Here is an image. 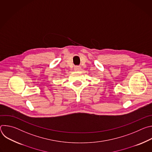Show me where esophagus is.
<instances>
[{"instance_id": "1", "label": "esophagus", "mask_w": 152, "mask_h": 152, "mask_svg": "<svg viewBox=\"0 0 152 152\" xmlns=\"http://www.w3.org/2000/svg\"><path fill=\"white\" fill-rule=\"evenodd\" d=\"M80 69V67L79 66H75V68H74V70H75V71H76V72L79 71Z\"/></svg>"}]
</instances>
